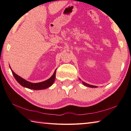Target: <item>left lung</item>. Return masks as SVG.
<instances>
[{
	"label": "left lung",
	"mask_w": 131,
	"mask_h": 131,
	"mask_svg": "<svg viewBox=\"0 0 131 131\" xmlns=\"http://www.w3.org/2000/svg\"><path fill=\"white\" fill-rule=\"evenodd\" d=\"M80 79V80H80V79ZM82 83H83V85L86 86V87H91V88H97V86L88 84H87V83H85L84 82H82Z\"/></svg>",
	"instance_id": "1"
}]
</instances>
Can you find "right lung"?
<instances>
[{"instance_id": "1", "label": "right lung", "mask_w": 131, "mask_h": 131, "mask_svg": "<svg viewBox=\"0 0 131 131\" xmlns=\"http://www.w3.org/2000/svg\"><path fill=\"white\" fill-rule=\"evenodd\" d=\"M10 69L11 71H12V73L14 77H15V78L17 80V82L19 84L21 85L24 87L31 89V90H45V89L51 87V86L53 84V83L54 82L55 78H56V69L53 74L52 75V77L48 79L45 80V81L39 82V83H34L28 82L27 80H26L25 79H23V78L18 76V75H17L15 72L11 69L10 67Z\"/></svg>"}]
</instances>
